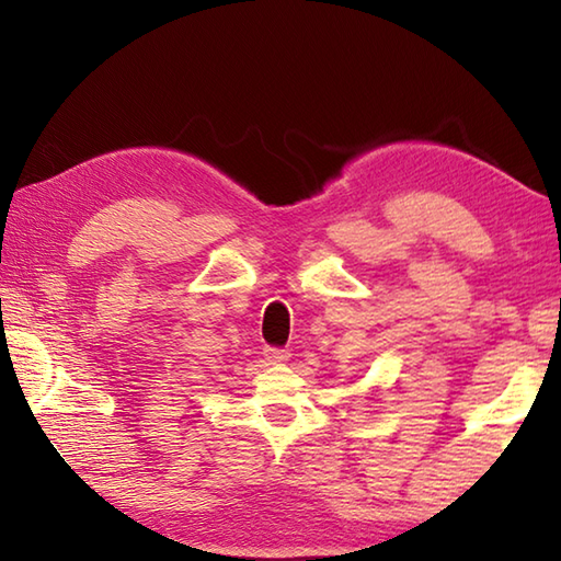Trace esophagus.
I'll use <instances>...</instances> for the list:
<instances>
[{
	"label": "esophagus",
	"instance_id": "1",
	"mask_svg": "<svg viewBox=\"0 0 561 561\" xmlns=\"http://www.w3.org/2000/svg\"><path fill=\"white\" fill-rule=\"evenodd\" d=\"M265 359L270 362V364H284V362H289V350H282V347H265Z\"/></svg>",
	"mask_w": 561,
	"mask_h": 561
}]
</instances>
